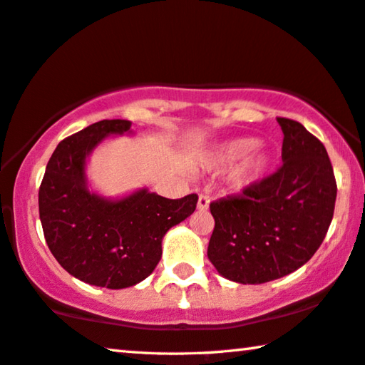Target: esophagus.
I'll list each match as a JSON object with an SVG mask.
<instances>
[{
  "mask_svg": "<svg viewBox=\"0 0 365 365\" xmlns=\"http://www.w3.org/2000/svg\"><path fill=\"white\" fill-rule=\"evenodd\" d=\"M210 201H211L210 195L201 193V195H200V198H198V210H201V211H206L207 207H210Z\"/></svg>",
  "mask_w": 365,
  "mask_h": 365,
  "instance_id": "34e87169",
  "label": "esophagus"
}]
</instances>
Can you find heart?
I'll return each mask as SVG.
<instances>
[{"mask_svg": "<svg viewBox=\"0 0 365 365\" xmlns=\"http://www.w3.org/2000/svg\"><path fill=\"white\" fill-rule=\"evenodd\" d=\"M257 140L237 138L219 146L214 151V164L229 167L240 160L232 172V183L237 188H244L263 175L269 165V155L262 149H255Z\"/></svg>", "mask_w": 365, "mask_h": 365, "instance_id": "obj_1", "label": "heart"}]
</instances>
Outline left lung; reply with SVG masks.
<instances>
[{"label":"left lung","mask_w":365,"mask_h":365,"mask_svg":"<svg viewBox=\"0 0 365 365\" xmlns=\"http://www.w3.org/2000/svg\"><path fill=\"white\" fill-rule=\"evenodd\" d=\"M282 164L240 195L212 201L207 258L219 274L262 284L299 269L328 232L336 180L323 143L299 121L277 117Z\"/></svg>","instance_id":"8db88e82"}]
</instances>
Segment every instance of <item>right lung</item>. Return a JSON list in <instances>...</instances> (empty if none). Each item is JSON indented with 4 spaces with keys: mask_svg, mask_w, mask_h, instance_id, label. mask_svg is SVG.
<instances>
[{
    "mask_svg": "<svg viewBox=\"0 0 365 365\" xmlns=\"http://www.w3.org/2000/svg\"><path fill=\"white\" fill-rule=\"evenodd\" d=\"M128 120H102L58 144L38 188L45 240L69 274L92 286L123 289L153 273L167 230L196 210L198 195L169 200L146 188L121 200L91 193L86 158L108 135L130 131Z\"/></svg>",
    "mask_w": 365,
    "mask_h": 365,
    "instance_id": "right-lung-1",
    "label": "right lung"
}]
</instances>
